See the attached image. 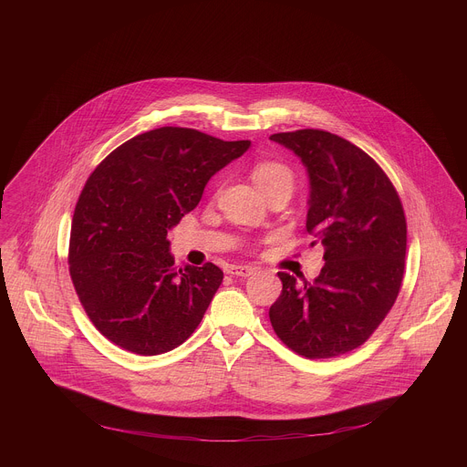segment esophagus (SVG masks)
I'll return each instance as SVG.
<instances>
[{"label": "esophagus", "instance_id": "1", "mask_svg": "<svg viewBox=\"0 0 467 467\" xmlns=\"http://www.w3.org/2000/svg\"><path fill=\"white\" fill-rule=\"evenodd\" d=\"M254 272H256V268H253V265H229L227 268V274L236 275V277H249Z\"/></svg>", "mask_w": 467, "mask_h": 467}]
</instances>
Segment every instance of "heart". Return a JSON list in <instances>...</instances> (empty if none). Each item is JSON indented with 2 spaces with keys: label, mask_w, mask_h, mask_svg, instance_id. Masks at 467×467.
<instances>
[{
  "label": "heart",
  "mask_w": 467,
  "mask_h": 467,
  "mask_svg": "<svg viewBox=\"0 0 467 467\" xmlns=\"http://www.w3.org/2000/svg\"><path fill=\"white\" fill-rule=\"evenodd\" d=\"M253 181L256 186L268 193L275 188H294V171L277 161H264L253 168Z\"/></svg>",
  "instance_id": "1"
}]
</instances>
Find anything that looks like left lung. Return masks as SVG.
Segmentation results:
<instances>
[{"mask_svg":"<svg viewBox=\"0 0 467 467\" xmlns=\"http://www.w3.org/2000/svg\"><path fill=\"white\" fill-rule=\"evenodd\" d=\"M270 140L294 151L306 168V231L310 245L325 249L312 283L279 272L283 292L270 321L297 355L338 357L373 335L401 288L407 256L401 199L380 166L338 135L301 129Z\"/></svg>","mask_w":467,"mask_h":467,"instance_id":"obj_1","label":"left lung"}]
</instances>
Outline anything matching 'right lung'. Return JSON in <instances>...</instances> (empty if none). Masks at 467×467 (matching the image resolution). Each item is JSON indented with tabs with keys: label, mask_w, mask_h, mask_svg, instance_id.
<instances>
[{
	"label": "right lung",
	"mask_w": 467,
	"mask_h": 467,
	"mask_svg": "<svg viewBox=\"0 0 467 467\" xmlns=\"http://www.w3.org/2000/svg\"><path fill=\"white\" fill-rule=\"evenodd\" d=\"M249 146L161 127L127 140L92 171L76 205L68 262L85 312L112 344L161 355L202 323L223 272L213 262L173 268L168 231Z\"/></svg>",
	"instance_id": "right-lung-1"
}]
</instances>
